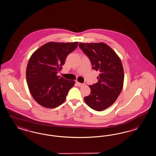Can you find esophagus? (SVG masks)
I'll list each match as a JSON object with an SVG mask.
<instances>
[{
	"mask_svg": "<svg viewBox=\"0 0 156 156\" xmlns=\"http://www.w3.org/2000/svg\"><path fill=\"white\" fill-rule=\"evenodd\" d=\"M76 84L78 85V86H80V87H82V86L84 85V83H80L78 82H76Z\"/></svg>",
	"mask_w": 156,
	"mask_h": 156,
	"instance_id": "34e87169",
	"label": "esophagus"
}]
</instances>
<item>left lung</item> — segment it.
<instances>
[{"label":"left lung","mask_w":156,"mask_h":156,"mask_svg":"<svg viewBox=\"0 0 156 156\" xmlns=\"http://www.w3.org/2000/svg\"><path fill=\"white\" fill-rule=\"evenodd\" d=\"M79 47L90 59L92 69L100 72L98 82L89 85L90 94L84 97V100L93 109L101 111L113 104L122 90L124 71L122 62L105 43H79Z\"/></svg>","instance_id":"left-lung-1"}]
</instances>
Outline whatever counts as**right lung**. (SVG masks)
Masks as SVG:
<instances>
[{
	"instance_id": "obj_1",
	"label": "right lung",
	"mask_w": 156,
	"mask_h": 156,
	"mask_svg": "<svg viewBox=\"0 0 156 156\" xmlns=\"http://www.w3.org/2000/svg\"><path fill=\"white\" fill-rule=\"evenodd\" d=\"M78 44L49 42L31 56L27 68V80L32 97L40 105L54 108L66 100L75 82L66 80L57 74Z\"/></svg>"
}]
</instances>
